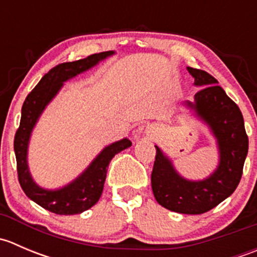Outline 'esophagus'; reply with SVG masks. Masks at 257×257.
I'll use <instances>...</instances> for the list:
<instances>
[{
    "instance_id": "esophagus-1",
    "label": "esophagus",
    "mask_w": 257,
    "mask_h": 257,
    "mask_svg": "<svg viewBox=\"0 0 257 257\" xmlns=\"http://www.w3.org/2000/svg\"><path fill=\"white\" fill-rule=\"evenodd\" d=\"M149 129H150V128H149Z\"/></svg>"
}]
</instances>
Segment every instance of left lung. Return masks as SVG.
Returning a JSON list of instances; mask_svg holds the SVG:
<instances>
[{
	"instance_id": "obj_1",
	"label": "left lung",
	"mask_w": 257,
	"mask_h": 257,
	"mask_svg": "<svg viewBox=\"0 0 257 257\" xmlns=\"http://www.w3.org/2000/svg\"><path fill=\"white\" fill-rule=\"evenodd\" d=\"M194 85L201 89L194 95V102L186 100L185 107L193 110L208 125L216 139L219 164L203 180H189L181 177L168 155L155 145L152 189L155 200L170 211L198 215L209 211L229 198L240 183L243 163L248 150L243 118L239 107L205 71L188 67Z\"/></svg>"
}]
</instances>
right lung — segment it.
<instances>
[{"instance_id":"add662e5","label":"right lung","mask_w":257,"mask_h":257,"mask_svg":"<svg viewBox=\"0 0 257 257\" xmlns=\"http://www.w3.org/2000/svg\"><path fill=\"white\" fill-rule=\"evenodd\" d=\"M114 51L100 52L87 58L66 62L52 68L42 77L32 92L27 95L21 112L20 128L15 136V154L17 160L18 181L26 195L48 211L58 215L80 214L92 208L102 195L107 168L113 157L132 145L128 138L107 145L84 172L67 185L58 189H45L33 180L28 168V144L31 134L41 114L58 94L63 83L97 66L99 62L113 56Z\"/></svg>"}]
</instances>
